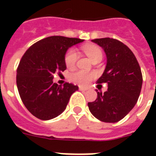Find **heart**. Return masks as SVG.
<instances>
[{
    "instance_id": "obj_1",
    "label": "heart",
    "mask_w": 156,
    "mask_h": 156,
    "mask_svg": "<svg viewBox=\"0 0 156 156\" xmlns=\"http://www.w3.org/2000/svg\"><path fill=\"white\" fill-rule=\"evenodd\" d=\"M90 81H91V78L89 76H84L83 78V81H82V84L83 86H86V87H87V86L90 85Z\"/></svg>"
}]
</instances>
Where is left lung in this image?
I'll return each mask as SVG.
<instances>
[{"label":"left lung","instance_id":"1","mask_svg":"<svg viewBox=\"0 0 156 156\" xmlns=\"http://www.w3.org/2000/svg\"><path fill=\"white\" fill-rule=\"evenodd\" d=\"M82 40L77 38L50 36L30 47L17 69V87L21 100L35 117L48 121L61 115L78 86L61 80L53 74L66 69L67 50Z\"/></svg>","mask_w":156,"mask_h":156}]
</instances>
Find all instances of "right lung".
Returning <instances> with one entry per match:
<instances>
[{
    "instance_id": "1",
    "label": "right lung",
    "mask_w": 156,
    "mask_h": 156,
    "mask_svg": "<svg viewBox=\"0 0 156 156\" xmlns=\"http://www.w3.org/2000/svg\"><path fill=\"white\" fill-rule=\"evenodd\" d=\"M92 42L104 48L107 65L97 83H107V88L97 91L95 101L88 103L90 112L104 122L115 123L133 109L140 95L143 75L135 56L123 43L104 38Z\"/></svg>"
}]
</instances>
